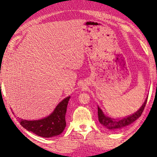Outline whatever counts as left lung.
<instances>
[{
    "instance_id": "1",
    "label": "left lung",
    "mask_w": 157,
    "mask_h": 157,
    "mask_svg": "<svg viewBox=\"0 0 157 157\" xmlns=\"http://www.w3.org/2000/svg\"><path fill=\"white\" fill-rule=\"evenodd\" d=\"M147 99L148 97L146 98L144 104L139 109L138 111L134 113V114L120 119H113L109 117L106 116L104 114V113L102 112V110L98 106V121L105 128L109 129L110 131H118V130L124 128L125 127L130 125L133 122H134L136 119H138L141 116L142 113L144 109L146 102H147Z\"/></svg>"
}]
</instances>
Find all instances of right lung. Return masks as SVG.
<instances>
[{
	"mask_svg": "<svg viewBox=\"0 0 157 157\" xmlns=\"http://www.w3.org/2000/svg\"><path fill=\"white\" fill-rule=\"evenodd\" d=\"M69 98L70 96H68L60 102L54 111L46 117L34 121L18 118V121L23 128L41 137L51 138L58 136L66 126L65 114Z\"/></svg>",
	"mask_w": 157,
	"mask_h": 157,
	"instance_id": "1",
	"label": "right lung"
}]
</instances>
